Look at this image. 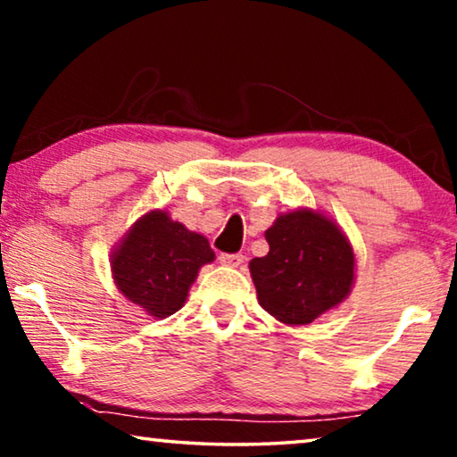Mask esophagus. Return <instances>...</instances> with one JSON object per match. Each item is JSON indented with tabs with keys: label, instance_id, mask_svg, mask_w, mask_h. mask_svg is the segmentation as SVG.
Here are the masks:
<instances>
[{
	"label": "esophagus",
	"instance_id": "1",
	"mask_svg": "<svg viewBox=\"0 0 457 457\" xmlns=\"http://www.w3.org/2000/svg\"><path fill=\"white\" fill-rule=\"evenodd\" d=\"M220 262L226 267H240L244 262V254H220Z\"/></svg>",
	"mask_w": 457,
	"mask_h": 457
}]
</instances>
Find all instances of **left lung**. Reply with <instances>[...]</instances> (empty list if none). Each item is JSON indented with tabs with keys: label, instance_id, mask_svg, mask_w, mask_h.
Returning <instances> with one entry per match:
<instances>
[{
	"label": "left lung",
	"instance_id": "obj_1",
	"mask_svg": "<svg viewBox=\"0 0 457 457\" xmlns=\"http://www.w3.org/2000/svg\"><path fill=\"white\" fill-rule=\"evenodd\" d=\"M269 253L250 261L259 304L284 325H308L348 298L354 248L331 217L314 209L281 213L265 231Z\"/></svg>",
	"mask_w": 457,
	"mask_h": 457
}]
</instances>
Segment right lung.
Here are the masks:
<instances>
[{"label": "right lung", "mask_w": 457, "mask_h": 457, "mask_svg": "<svg viewBox=\"0 0 457 457\" xmlns=\"http://www.w3.org/2000/svg\"><path fill=\"white\" fill-rule=\"evenodd\" d=\"M213 261L207 237L162 209L134 221L109 259L118 290L153 319L178 312L201 267Z\"/></svg>", "instance_id": "obj_1"}]
</instances>
